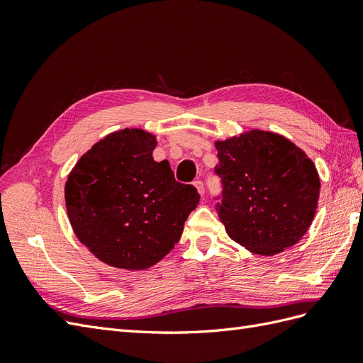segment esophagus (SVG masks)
<instances>
[{
	"instance_id": "obj_1",
	"label": "esophagus",
	"mask_w": 363,
	"mask_h": 363,
	"mask_svg": "<svg viewBox=\"0 0 363 363\" xmlns=\"http://www.w3.org/2000/svg\"><path fill=\"white\" fill-rule=\"evenodd\" d=\"M194 186L196 188V191H199L200 195H204V183L201 180H196L194 182Z\"/></svg>"
}]
</instances>
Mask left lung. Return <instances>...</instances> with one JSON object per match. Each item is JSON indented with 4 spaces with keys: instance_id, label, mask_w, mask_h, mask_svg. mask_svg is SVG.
Returning <instances> with one entry per match:
<instances>
[{
    "instance_id": "left-lung-1",
    "label": "left lung",
    "mask_w": 363,
    "mask_h": 363,
    "mask_svg": "<svg viewBox=\"0 0 363 363\" xmlns=\"http://www.w3.org/2000/svg\"><path fill=\"white\" fill-rule=\"evenodd\" d=\"M216 200L227 235L247 250L274 256L309 230L320 199L313 162L286 138L263 130L215 142Z\"/></svg>"
}]
</instances>
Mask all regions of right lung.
Segmentation results:
<instances>
[{
    "label": "right lung",
    "instance_id": "add662e5",
    "mask_svg": "<svg viewBox=\"0 0 363 363\" xmlns=\"http://www.w3.org/2000/svg\"><path fill=\"white\" fill-rule=\"evenodd\" d=\"M156 144L144 130L115 131L80 157L65 184L74 233L111 267L156 265L200 203L192 184L174 179L168 160L152 159Z\"/></svg>",
    "mask_w": 363,
    "mask_h": 363
}]
</instances>
